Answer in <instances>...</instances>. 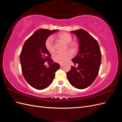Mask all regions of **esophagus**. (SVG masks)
<instances>
[{"instance_id": "obj_1", "label": "esophagus", "mask_w": 122, "mask_h": 122, "mask_svg": "<svg viewBox=\"0 0 122 122\" xmlns=\"http://www.w3.org/2000/svg\"><path fill=\"white\" fill-rule=\"evenodd\" d=\"M64 66V65L63 64H60V67H62Z\"/></svg>"}]
</instances>
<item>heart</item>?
<instances>
[{"label":"heart","mask_w":122,"mask_h":122,"mask_svg":"<svg viewBox=\"0 0 122 122\" xmlns=\"http://www.w3.org/2000/svg\"><path fill=\"white\" fill-rule=\"evenodd\" d=\"M56 38L65 44H68V47L73 51H75L77 49V44L75 43H71L72 36L67 32H61L56 35ZM45 47L47 51L50 53H53L55 51L53 46V38L51 36L48 38L45 41ZM73 56L71 51H67L64 53H57L53 57L54 61L57 63L64 64L67 62L69 59Z\"/></svg>","instance_id":"heart-1"}]
</instances>
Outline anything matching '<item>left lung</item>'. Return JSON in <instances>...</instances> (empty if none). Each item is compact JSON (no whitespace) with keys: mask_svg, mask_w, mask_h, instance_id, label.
<instances>
[{"mask_svg":"<svg viewBox=\"0 0 122 122\" xmlns=\"http://www.w3.org/2000/svg\"><path fill=\"white\" fill-rule=\"evenodd\" d=\"M77 36L79 51L72 59L77 68L71 66L67 76L69 82L78 89H84L93 83L98 74L101 61V53L97 40L82 29L71 31Z\"/></svg>","mask_w":122,"mask_h":122,"instance_id":"left-lung-1","label":"left lung"}]
</instances>
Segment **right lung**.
<instances>
[{
    "label": "right lung",
    "instance_id": "1",
    "mask_svg": "<svg viewBox=\"0 0 122 122\" xmlns=\"http://www.w3.org/2000/svg\"><path fill=\"white\" fill-rule=\"evenodd\" d=\"M57 30H37L26 40L22 49L20 55L22 72L27 83L36 90L48 87L53 81L55 72L60 68L58 64L53 62L45 47L46 39ZM46 61L51 63L49 67L44 64Z\"/></svg>",
    "mask_w": 122,
    "mask_h": 122
}]
</instances>
